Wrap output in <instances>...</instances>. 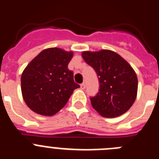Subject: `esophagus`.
Segmentation results:
<instances>
[{
  "mask_svg": "<svg viewBox=\"0 0 159 159\" xmlns=\"http://www.w3.org/2000/svg\"><path fill=\"white\" fill-rule=\"evenodd\" d=\"M85 88H86V85H85V84H84V83H83V84H80V88H81V89L84 90V89H85Z\"/></svg>",
  "mask_w": 159,
  "mask_h": 159,
  "instance_id": "1",
  "label": "esophagus"
}]
</instances>
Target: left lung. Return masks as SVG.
Masks as SVG:
<instances>
[{"instance_id":"1","label":"left lung","mask_w":159,"mask_h":159,"mask_svg":"<svg viewBox=\"0 0 159 159\" xmlns=\"http://www.w3.org/2000/svg\"><path fill=\"white\" fill-rule=\"evenodd\" d=\"M82 57L99 78V92L90 98L94 109L107 118L127 112L135 101L138 92L137 75L131 66L118 53L106 49L83 52Z\"/></svg>"}]
</instances>
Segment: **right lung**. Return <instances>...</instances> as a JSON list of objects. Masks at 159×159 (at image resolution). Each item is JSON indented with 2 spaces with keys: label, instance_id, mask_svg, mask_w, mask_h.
Segmentation results:
<instances>
[{
  "label": "right lung",
  "instance_id": "add662e5",
  "mask_svg": "<svg viewBox=\"0 0 159 159\" xmlns=\"http://www.w3.org/2000/svg\"><path fill=\"white\" fill-rule=\"evenodd\" d=\"M73 52L59 48L44 49L22 72L21 92L32 111L52 116L66 105L73 91L80 88L67 65Z\"/></svg>",
  "mask_w": 159,
  "mask_h": 159
}]
</instances>
